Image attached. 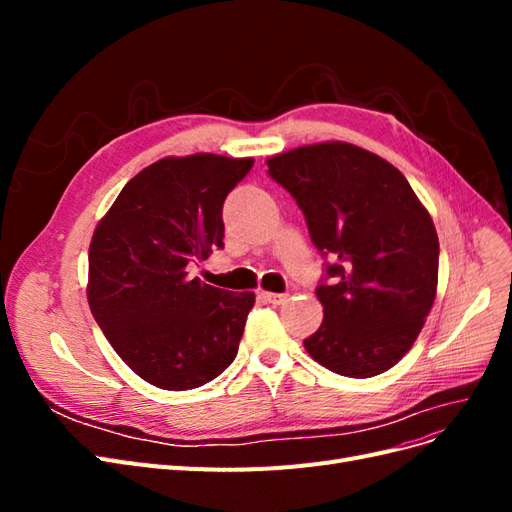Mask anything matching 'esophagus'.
Wrapping results in <instances>:
<instances>
[{
  "label": "esophagus",
  "instance_id": "34e87169",
  "mask_svg": "<svg viewBox=\"0 0 512 512\" xmlns=\"http://www.w3.org/2000/svg\"><path fill=\"white\" fill-rule=\"evenodd\" d=\"M262 299L271 305H282L288 301V294H280V292H262Z\"/></svg>",
  "mask_w": 512,
  "mask_h": 512
}]
</instances>
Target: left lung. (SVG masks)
I'll use <instances>...</instances> for the list:
<instances>
[{
  "label": "left lung",
  "instance_id": "8db88e82",
  "mask_svg": "<svg viewBox=\"0 0 512 512\" xmlns=\"http://www.w3.org/2000/svg\"><path fill=\"white\" fill-rule=\"evenodd\" d=\"M297 200L324 277V320L303 346L339 376L391 369L421 333L436 299L440 243L408 179L350 143L305 145L267 162Z\"/></svg>",
  "mask_w": 512,
  "mask_h": 512
}]
</instances>
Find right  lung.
Listing matches in <instances>:
<instances>
[{
    "mask_svg": "<svg viewBox=\"0 0 512 512\" xmlns=\"http://www.w3.org/2000/svg\"><path fill=\"white\" fill-rule=\"evenodd\" d=\"M252 158H164L126 183L89 245L87 299L134 374L166 391L198 389L235 361L254 292L190 275L224 247L222 207Z\"/></svg>",
    "mask_w": 512,
    "mask_h": 512,
    "instance_id": "1",
    "label": "right lung"
}]
</instances>
